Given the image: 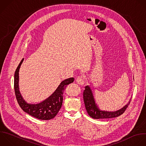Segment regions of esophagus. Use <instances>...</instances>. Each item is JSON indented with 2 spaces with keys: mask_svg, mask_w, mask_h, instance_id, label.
<instances>
[{
  "mask_svg": "<svg viewBox=\"0 0 146 146\" xmlns=\"http://www.w3.org/2000/svg\"><path fill=\"white\" fill-rule=\"evenodd\" d=\"M76 82L78 84H79V85H81V86H83L84 84V78L82 76H78L76 80Z\"/></svg>",
  "mask_w": 146,
  "mask_h": 146,
  "instance_id": "1",
  "label": "esophagus"
}]
</instances>
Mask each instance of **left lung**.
Returning <instances> with one entry per match:
<instances>
[{
    "label": "left lung",
    "instance_id": "1",
    "mask_svg": "<svg viewBox=\"0 0 146 146\" xmlns=\"http://www.w3.org/2000/svg\"><path fill=\"white\" fill-rule=\"evenodd\" d=\"M83 99L86 109L88 114L94 119H108L117 117L123 114L127 108L129 103L121 109L116 111H107L100 110L95 103L93 94L90 86L85 87L83 92Z\"/></svg>",
    "mask_w": 146,
    "mask_h": 146
}]
</instances>
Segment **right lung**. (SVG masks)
<instances>
[{"label": "right lung", "mask_w": 146, "mask_h": 146, "mask_svg": "<svg viewBox=\"0 0 146 146\" xmlns=\"http://www.w3.org/2000/svg\"><path fill=\"white\" fill-rule=\"evenodd\" d=\"M23 60L24 59L20 62L14 75V90L18 104L25 112L38 119H53L62 107L64 90L67 85L74 81V78H70L62 81L54 92L43 102L38 104L28 103L23 98L19 87V72Z\"/></svg>", "instance_id": "obj_1"}]
</instances>
